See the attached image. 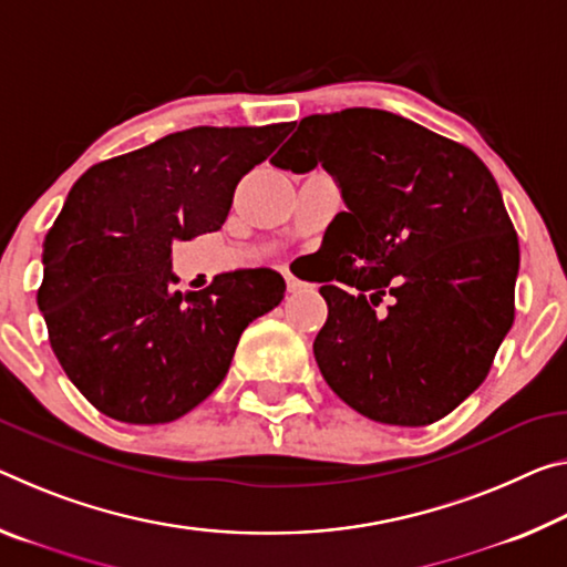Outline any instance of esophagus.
Returning <instances> with one entry per match:
<instances>
[{
	"mask_svg": "<svg viewBox=\"0 0 567 567\" xmlns=\"http://www.w3.org/2000/svg\"><path fill=\"white\" fill-rule=\"evenodd\" d=\"M285 282H287V290H290V292H300L305 287V282L298 280V277L290 275V272H285Z\"/></svg>",
	"mask_w": 567,
	"mask_h": 567,
	"instance_id": "esophagus-1",
	"label": "esophagus"
}]
</instances>
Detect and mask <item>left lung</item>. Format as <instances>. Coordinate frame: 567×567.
<instances>
[{
	"label": "left lung",
	"mask_w": 567,
	"mask_h": 567,
	"mask_svg": "<svg viewBox=\"0 0 567 567\" xmlns=\"http://www.w3.org/2000/svg\"><path fill=\"white\" fill-rule=\"evenodd\" d=\"M269 164L326 168L330 221L316 353L350 409L391 426L444 419L487 379L515 320L519 245L477 154L375 107L302 118ZM391 293L383 317L374 305Z\"/></svg>",
	"instance_id": "1"
}]
</instances>
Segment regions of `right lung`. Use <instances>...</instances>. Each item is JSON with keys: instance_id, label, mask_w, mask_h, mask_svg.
I'll return each instance as SVG.
<instances>
[{"instance_id": "obj_1", "label": "right lung", "mask_w": 567, "mask_h": 567, "mask_svg": "<svg viewBox=\"0 0 567 567\" xmlns=\"http://www.w3.org/2000/svg\"><path fill=\"white\" fill-rule=\"evenodd\" d=\"M292 123L188 128L87 168L42 241L38 308L62 371L97 411L168 424L217 389L251 320L285 298L282 275L239 269L174 290V241L221 229L247 171Z\"/></svg>"}]
</instances>
